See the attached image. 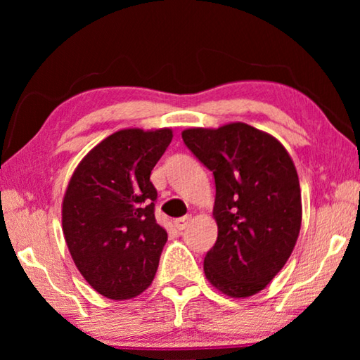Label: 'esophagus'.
<instances>
[{
	"label": "esophagus",
	"mask_w": 360,
	"mask_h": 360,
	"mask_svg": "<svg viewBox=\"0 0 360 360\" xmlns=\"http://www.w3.org/2000/svg\"><path fill=\"white\" fill-rule=\"evenodd\" d=\"M192 222V216H182L179 219L174 221V227L178 230H184L186 227H188V224Z\"/></svg>",
	"instance_id": "esophagus-1"
}]
</instances>
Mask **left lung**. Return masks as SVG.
<instances>
[{"mask_svg":"<svg viewBox=\"0 0 360 360\" xmlns=\"http://www.w3.org/2000/svg\"><path fill=\"white\" fill-rule=\"evenodd\" d=\"M182 139L216 182L217 240L205 257L206 279L229 297L257 294L285 265L300 233L294 162L275 136L243 122L187 129Z\"/></svg>","mask_w":360,"mask_h":360,"instance_id":"obj_1","label":"left lung"}]
</instances>
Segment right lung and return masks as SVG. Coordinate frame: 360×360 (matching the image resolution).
<instances>
[{
  "label": "right lung",
  "mask_w": 360,
  "mask_h": 360,
  "mask_svg": "<svg viewBox=\"0 0 360 360\" xmlns=\"http://www.w3.org/2000/svg\"><path fill=\"white\" fill-rule=\"evenodd\" d=\"M172 139V129L115 131L82 158L66 187V246L85 281L111 300H129L154 281L168 233L155 221L149 178Z\"/></svg>",
  "instance_id": "right-lung-1"
}]
</instances>
